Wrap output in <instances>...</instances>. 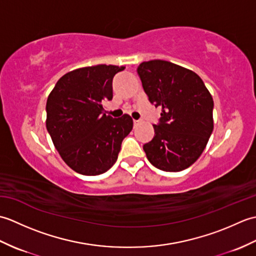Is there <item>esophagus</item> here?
Returning <instances> with one entry per match:
<instances>
[{"label":"esophagus","mask_w":256,"mask_h":256,"mask_svg":"<svg viewBox=\"0 0 256 256\" xmlns=\"http://www.w3.org/2000/svg\"><path fill=\"white\" fill-rule=\"evenodd\" d=\"M133 123H134V126H136V125L140 124V121L138 120H133Z\"/></svg>","instance_id":"1"}]
</instances>
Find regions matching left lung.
Instances as JSON below:
<instances>
[{"mask_svg": "<svg viewBox=\"0 0 256 256\" xmlns=\"http://www.w3.org/2000/svg\"><path fill=\"white\" fill-rule=\"evenodd\" d=\"M138 74L148 100L160 108L155 135L143 150L164 172L186 170L199 158L214 131V100L197 74L170 62H144Z\"/></svg>", "mask_w": 256, "mask_h": 256, "instance_id": "8db88e82", "label": "left lung"}]
</instances>
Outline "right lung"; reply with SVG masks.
I'll use <instances>...</instances> for the list:
<instances>
[{
	"instance_id": "obj_1",
	"label": "right lung",
	"mask_w": 256,
	"mask_h": 256,
	"mask_svg": "<svg viewBox=\"0 0 256 256\" xmlns=\"http://www.w3.org/2000/svg\"><path fill=\"white\" fill-rule=\"evenodd\" d=\"M125 67L96 64L59 79L46 103V128L64 162L81 175L96 176L114 165L133 120L113 118L102 103L112 100L114 76Z\"/></svg>"
}]
</instances>
